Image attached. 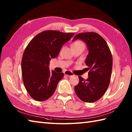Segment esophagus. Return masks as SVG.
Masks as SVG:
<instances>
[{"label": "esophagus", "instance_id": "34e87169", "mask_svg": "<svg viewBox=\"0 0 132 132\" xmlns=\"http://www.w3.org/2000/svg\"><path fill=\"white\" fill-rule=\"evenodd\" d=\"M64 74L66 76H68V77H72L73 76L74 74H72V72L70 71H65L64 72Z\"/></svg>", "mask_w": 132, "mask_h": 132}]
</instances>
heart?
I'll return each instance as SVG.
<instances>
[{
	"mask_svg": "<svg viewBox=\"0 0 132 132\" xmlns=\"http://www.w3.org/2000/svg\"><path fill=\"white\" fill-rule=\"evenodd\" d=\"M72 47H78V46H84L85 47V44L81 41H77L72 44Z\"/></svg>",
	"mask_w": 132,
	"mask_h": 132,
	"instance_id": "b5f03b06",
	"label": "heart"
}]
</instances>
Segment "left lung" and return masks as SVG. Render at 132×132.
I'll use <instances>...</instances> for the list:
<instances>
[{"label":"left lung","mask_w":132,"mask_h":132,"mask_svg":"<svg viewBox=\"0 0 132 132\" xmlns=\"http://www.w3.org/2000/svg\"><path fill=\"white\" fill-rule=\"evenodd\" d=\"M80 39L86 44L88 54L86 64L89 70L86 80L79 77V82L75 87L78 97L84 102L93 103L105 94L110 83L112 69V56L107 43L102 36L95 32L79 33L72 39Z\"/></svg>","instance_id":"obj_1"}]
</instances>
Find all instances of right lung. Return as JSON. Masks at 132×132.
<instances>
[{"instance_id": "1", "label": "right lung", "mask_w": 132, "mask_h": 132, "mask_svg": "<svg viewBox=\"0 0 132 132\" xmlns=\"http://www.w3.org/2000/svg\"><path fill=\"white\" fill-rule=\"evenodd\" d=\"M74 35L45 30L36 35L26 47L21 61L22 76L28 93L34 100L43 102L54 94L64 74L50 72L49 62L57 57L63 45Z\"/></svg>"}]
</instances>
